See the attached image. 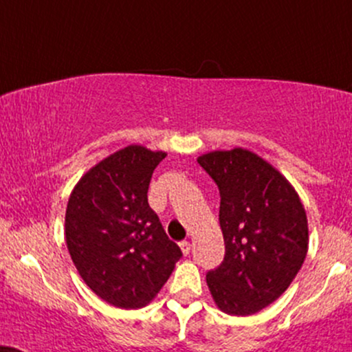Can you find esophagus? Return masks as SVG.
<instances>
[{
    "instance_id": "34e87169",
    "label": "esophagus",
    "mask_w": 352,
    "mask_h": 352,
    "mask_svg": "<svg viewBox=\"0 0 352 352\" xmlns=\"http://www.w3.org/2000/svg\"><path fill=\"white\" fill-rule=\"evenodd\" d=\"M180 250L184 252V255H188L190 250H191V243L186 242V240H184V242H180Z\"/></svg>"
}]
</instances>
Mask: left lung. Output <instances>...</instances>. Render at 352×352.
Instances as JSON below:
<instances>
[{
	"label": "left lung",
	"mask_w": 352,
	"mask_h": 352,
	"mask_svg": "<svg viewBox=\"0 0 352 352\" xmlns=\"http://www.w3.org/2000/svg\"><path fill=\"white\" fill-rule=\"evenodd\" d=\"M198 164L221 195L226 255L206 274L222 312L253 315L289 287L309 250L304 204L286 177L248 149L212 151Z\"/></svg>",
	"instance_id": "obj_1"
}]
</instances>
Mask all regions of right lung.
<instances>
[{
    "label": "right lung",
    "instance_id": "right-lung-1",
    "mask_svg": "<svg viewBox=\"0 0 352 352\" xmlns=\"http://www.w3.org/2000/svg\"><path fill=\"white\" fill-rule=\"evenodd\" d=\"M162 151L131 144L84 173L65 216L68 252L84 283L118 309H141L167 283L182 250L148 203Z\"/></svg>",
    "mask_w": 352,
    "mask_h": 352
}]
</instances>
